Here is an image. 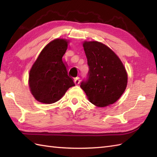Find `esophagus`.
<instances>
[{"instance_id":"obj_1","label":"esophagus","mask_w":157,"mask_h":157,"mask_svg":"<svg viewBox=\"0 0 157 157\" xmlns=\"http://www.w3.org/2000/svg\"><path fill=\"white\" fill-rule=\"evenodd\" d=\"M79 82H80V79H79V77H77V78H75L74 79V83H75L76 85L79 84Z\"/></svg>"}]
</instances>
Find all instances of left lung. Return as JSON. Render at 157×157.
Wrapping results in <instances>:
<instances>
[{"mask_svg":"<svg viewBox=\"0 0 157 157\" xmlns=\"http://www.w3.org/2000/svg\"><path fill=\"white\" fill-rule=\"evenodd\" d=\"M83 47L89 66L88 77L81 83L87 99L98 107L113 104L124 92L128 74L122 61L104 43L84 41Z\"/></svg>","mask_w":157,"mask_h":157,"instance_id":"obj_1","label":"left lung"}]
</instances>
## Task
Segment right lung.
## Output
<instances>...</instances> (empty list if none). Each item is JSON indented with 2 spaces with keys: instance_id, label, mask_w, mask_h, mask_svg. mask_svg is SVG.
Wrapping results in <instances>:
<instances>
[{
  "instance_id": "add662e5",
  "label": "right lung",
  "mask_w": 157,
  "mask_h": 157,
  "mask_svg": "<svg viewBox=\"0 0 157 157\" xmlns=\"http://www.w3.org/2000/svg\"><path fill=\"white\" fill-rule=\"evenodd\" d=\"M68 43L65 39L53 40L43 49L32 65L29 86L32 95L39 102H56L70 87L75 86L67 74L66 63L62 60Z\"/></svg>"
}]
</instances>
